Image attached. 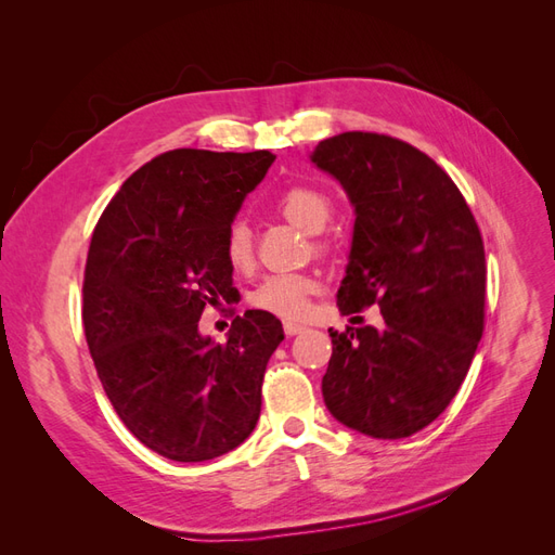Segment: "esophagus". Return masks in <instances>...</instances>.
<instances>
[{"label": "esophagus", "mask_w": 555, "mask_h": 555, "mask_svg": "<svg viewBox=\"0 0 555 555\" xmlns=\"http://www.w3.org/2000/svg\"><path fill=\"white\" fill-rule=\"evenodd\" d=\"M306 331V326H300V324H294V322H284V333H287L289 335V338H292V335H298V333H304Z\"/></svg>", "instance_id": "obj_1"}]
</instances>
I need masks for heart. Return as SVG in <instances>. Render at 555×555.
<instances>
[{
    "label": "heart",
    "instance_id": "1",
    "mask_svg": "<svg viewBox=\"0 0 555 555\" xmlns=\"http://www.w3.org/2000/svg\"><path fill=\"white\" fill-rule=\"evenodd\" d=\"M278 212L306 233L324 231L333 217V201L326 192L312 184H294L275 201ZM319 251H326L328 243H317ZM224 257L231 268L245 273L255 266V241L247 222L233 220L224 233ZM319 292V280L312 273H275L263 278L247 300L251 308L275 314L287 322L304 319L310 310V298Z\"/></svg>",
    "mask_w": 555,
    "mask_h": 555
}]
</instances>
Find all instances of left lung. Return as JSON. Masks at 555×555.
<instances>
[{
    "mask_svg": "<svg viewBox=\"0 0 555 555\" xmlns=\"http://www.w3.org/2000/svg\"><path fill=\"white\" fill-rule=\"evenodd\" d=\"M312 162L340 180L357 208L338 308L382 312L379 328H328L324 402L371 438H410L447 410L481 340L479 224L444 169L386 133H338L319 141Z\"/></svg>",
    "mask_w": 555,
    "mask_h": 555,
    "instance_id": "left-lung-1",
    "label": "left lung"
}]
</instances>
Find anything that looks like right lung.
Segmentation results:
<instances>
[{
	"instance_id": "add662e5",
	"label": "right lung",
	"mask_w": 555,
	"mask_h": 555,
	"mask_svg": "<svg viewBox=\"0 0 555 555\" xmlns=\"http://www.w3.org/2000/svg\"><path fill=\"white\" fill-rule=\"evenodd\" d=\"M273 159L268 150H169L125 180L92 231L82 275L90 354L117 416L164 459H217L257 426L280 319L247 310L224 345L201 338L198 319L236 298L224 233Z\"/></svg>"
}]
</instances>
